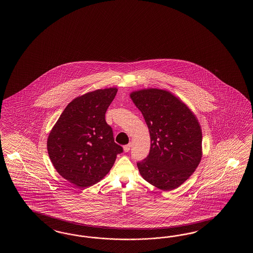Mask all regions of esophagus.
Listing matches in <instances>:
<instances>
[{
	"mask_svg": "<svg viewBox=\"0 0 253 253\" xmlns=\"http://www.w3.org/2000/svg\"><path fill=\"white\" fill-rule=\"evenodd\" d=\"M131 144L129 143L128 145H124V151L125 152H128L130 150V148H131Z\"/></svg>",
	"mask_w": 253,
	"mask_h": 253,
	"instance_id": "obj_1",
	"label": "esophagus"
}]
</instances>
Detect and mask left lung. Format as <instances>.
Returning <instances> with one entry per match:
<instances>
[{
    "instance_id": "obj_1",
    "label": "left lung",
    "mask_w": 253,
    "mask_h": 253,
    "mask_svg": "<svg viewBox=\"0 0 253 253\" xmlns=\"http://www.w3.org/2000/svg\"><path fill=\"white\" fill-rule=\"evenodd\" d=\"M149 129V155L136 164L146 182L163 191L177 188L202 158V130L188 107L172 93L148 88L130 94Z\"/></svg>"
}]
</instances>
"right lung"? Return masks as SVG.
<instances>
[{"mask_svg": "<svg viewBox=\"0 0 253 253\" xmlns=\"http://www.w3.org/2000/svg\"><path fill=\"white\" fill-rule=\"evenodd\" d=\"M117 92V87H109L76 97L48 134L47 148L53 167L80 188L99 182L123 152L105 119Z\"/></svg>", "mask_w": 253, "mask_h": 253, "instance_id": "obj_1", "label": "right lung"}]
</instances>
